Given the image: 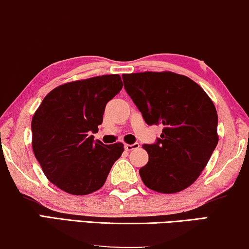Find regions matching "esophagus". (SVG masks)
I'll return each instance as SVG.
<instances>
[{
	"instance_id": "34e87169",
	"label": "esophagus",
	"mask_w": 249,
	"mask_h": 249,
	"mask_svg": "<svg viewBox=\"0 0 249 249\" xmlns=\"http://www.w3.org/2000/svg\"><path fill=\"white\" fill-rule=\"evenodd\" d=\"M138 148H139V143L138 142L132 143V145H129V143H125V145H124V149L127 151L135 150V149H138Z\"/></svg>"
}]
</instances>
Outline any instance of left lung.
Segmentation results:
<instances>
[{"label":"left lung","instance_id":"left-lung-1","mask_svg":"<svg viewBox=\"0 0 249 249\" xmlns=\"http://www.w3.org/2000/svg\"><path fill=\"white\" fill-rule=\"evenodd\" d=\"M124 89L147 124H161L160 138L143 145L149 160L139 169L148 189L176 193L193 184L217 146L218 114L200 85L172 71L124 74Z\"/></svg>","mask_w":249,"mask_h":249}]
</instances>
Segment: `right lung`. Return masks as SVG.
<instances>
[{
	"label": "right lung",
	"mask_w": 249,
	"mask_h": 249,
	"mask_svg": "<svg viewBox=\"0 0 249 249\" xmlns=\"http://www.w3.org/2000/svg\"><path fill=\"white\" fill-rule=\"evenodd\" d=\"M118 74L57 86L31 121L32 149L46 178L65 192L86 196L101 189L124 143L94 140L107 103L122 89Z\"/></svg>",
	"instance_id": "obj_1"
}]
</instances>
